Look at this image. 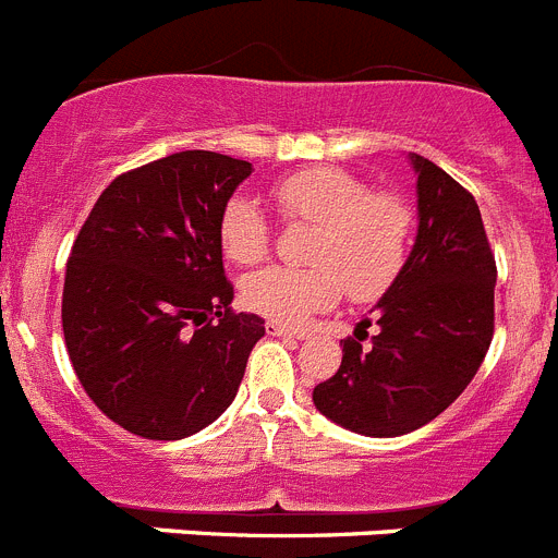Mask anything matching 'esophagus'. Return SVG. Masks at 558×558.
<instances>
[{
    "label": "esophagus",
    "mask_w": 558,
    "mask_h": 558,
    "mask_svg": "<svg viewBox=\"0 0 558 558\" xmlns=\"http://www.w3.org/2000/svg\"><path fill=\"white\" fill-rule=\"evenodd\" d=\"M265 329H268V335H274V338H293V340H302L304 338V332H299V329L284 327V324L268 322V324H265Z\"/></svg>",
    "instance_id": "1"
}]
</instances>
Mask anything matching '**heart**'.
Here are the masks:
<instances>
[{
	"label": "heart",
	"instance_id": "b5f03b06",
	"mask_svg": "<svg viewBox=\"0 0 558 558\" xmlns=\"http://www.w3.org/2000/svg\"><path fill=\"white\" fill-rule=\"evenodd\" d=\"M284 223H310L304 268L254 270L240 284L243 304L276 324H302L332 307L347 290L352 302H372L388 290L405 265L413 211L397 192L368 190L363 179L340 167L295 170L270 186ZM218 243L236 265L263 263L270 251L265 211L248 195L223 204Z\"/></svg>",
	"mask_w": 558,
	"mask_h": 558
}]
</instances>
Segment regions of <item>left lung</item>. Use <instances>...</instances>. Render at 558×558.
<instances>
[{
	"label": "left lung",
	"mask_w": 558,
	"mask_h": 558,
	"mask_svg": "<svg viewBox=\"0 0 558 558\" xmlns=\"http://www.w3.org/2000/svg\"><path fill=\"white\" fill-rule=\"evenodd\" d=\"M416 170V243L374 307L343 340V360L313 388L315 408L360 436L418 430L461 397L495 335V254L475 198L425 156Z\"/></svg>",
	"instance_id": "obj_1"
}]
</instances>
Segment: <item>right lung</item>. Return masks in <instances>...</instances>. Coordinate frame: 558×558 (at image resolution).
<instances>
[{"mask_svg":"<svg viewBox=\"0 0 558 558\" xmlns=\"http://www.w3.org/2000/svg\"><path fill=\"white\" fill-rule=\"evenodd\" d=\"M251 165L181 150L122 172L77 234L63 279V340L83 391L153 441L211 425L265 322L234 313L218 220Z\"/></svg>","mask_w":558,"mask_h":558,"instance_id":"right-lung-1","label":"right lung"}]
</instances>
